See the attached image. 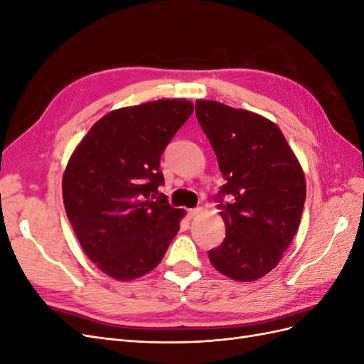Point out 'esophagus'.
<instances>
[{
  "label": "esophagus",
  "mask_w": 364,
  "mask_h": 364,
  "mask_svg": "<svg viewBox=\"0 0 364 364\" xmlns=\"http://www.w3.org/2000/svg\"><path fill=\"white\" fill-rule=\"evenodd\" d=\"M202 213V208L197 206V208H193V209H188V217L190 218H194L196 215H199Z\"/></svg>",
  "instance_id": "1"
}]
</instances>
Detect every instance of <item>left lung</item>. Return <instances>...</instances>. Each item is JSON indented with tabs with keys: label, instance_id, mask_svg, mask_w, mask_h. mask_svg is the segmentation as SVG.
I'll return each instance as SVG.
<instances>
[{
	"label": "left lung",
	"instance_id": "1",
	"mask_svg": "<svg viewBox=\"0 0 364 364\" xmlns=\"http://www.w3.org/2000/svg\"><path fill=\"white\" fill-rule=\"evenodd\" d=\"M196 115L226 181L218 194L226 237L208 252L209 261L230 279H259L278 266L299 228L302 167L267 118L213 100H197ZM226 193L230 204L221 203Z\"/></svg>",
	"mask_w": 364,
	"mask_h": 364
}]
</instances>
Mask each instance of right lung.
<instances>
[{
	"instance_id": "add662e5",
	"label": "right lung",
	"mask_w": 364,
	"mask_h": 364,
	"mask_svg": "<svg viewBox=\"0 0 364 364\" xmlns=\"http://www.w3.org/2000/svg\"><path fill=\"white\" fill-rule=\"evenodd\" d=\"M193 111L182 98L115 109L73 151L62 179L65 211L87 258L107 277L149 273L178 234L185 211L159 194V161Z\"/></svg>"
}]
</instances>
